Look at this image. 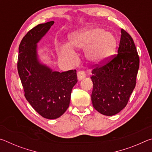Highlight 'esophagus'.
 I'll use <instances>...</instances> for the list:
<instances>
[{
  "instance_id": "obj_1",
  "label": "esophagus",
  "mask_w": 152,
  "mask_h": 152,
  "mask_svg": "<svg viewBox=\"0 0 152 152\" xmlns=\"http://www.w3.org/2000/svg\"><path fill=\"white\" fill-rule=\"evenodd\" d=\"M77 76H78V78L79 80H81L82 79L85 78L86 74L84 71H79L78 74H77Z\"/></svg>"
}]
</instances>
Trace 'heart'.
Here are the masks:
<instances>
[{
	"mask_svg": "<svg viewBox=\"0 0 152 152\" xmlns=\"http://www.w3.org/2000/svg\"><path fill=\"white\" fill-rule=\"evenodd\" d=\"M70 46L76 49H85L86 56L94 63L99 64L107 60L114 53L116 39L111 33L100 27L91 28L76 32L69 37ZM61 58H73V50L68 45H63L59 50Z\"/></svg>",
	"mask_w": 152,
	"mask_h": 152,
	"instance_id": "b5f03b06",
	"label": "heart"
}]
</instances>
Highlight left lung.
<instances>
[{
  "mask_svg": "<svg viewBox=\"0 0 152 152\" xmlns=\"http://www.w3.org/2000/svg\"><path fill=\"white\" fill-rule=\"evenodd\" d=\"M117 54L92 66L91 100L98 112L107 116L126 107L135 88L140 58L131 35L121 29Z\"/></svg>",
  "mask_w": 152,
  "mask_h": 152,
  "instance_id": "obj_1",
  "label": "left lung"
}]
</instances>
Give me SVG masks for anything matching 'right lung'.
Returning <instances> with one entry per match:
<instances>
[{"mask_svg": "<svg viewBox=\"0 0 152 152\" xmlns=\"http://www.w3.org/2000/svg\"><path fill=\"white\" fill-rule=\"evenodd\" d=\"M54 21L39 24L27 32L19 47L18 73L25 96L31 107L45 119L61 116L70 102L72 90L78 82L76 70L53 72L37 59V43Z\"/></svg>", "mask_w": 152, "mask_h": 152, "instance_id": "1", "label": "right lung"}]
</instances>
